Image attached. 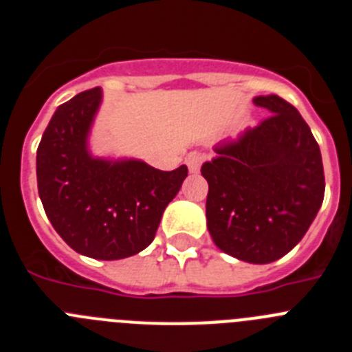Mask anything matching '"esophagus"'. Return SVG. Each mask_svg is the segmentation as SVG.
<instances>
[{"label": "esophagus", "instance_id": "obj_1", "mask_svg": "<svg viewBox=\"0 0 352 352\" xmlns=\"http://www.w3.org/2000/svg\"><path fill=\"white\" fill-rule=\"evenodd\" d=\"M186 166H188V170L190 173H199V169H201V164H203V155L201 153H190L188 157L185 158Z\"/></svg>", "mask_w": 352, "mask_h": 352}]
</instances>
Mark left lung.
Masks as SVG:
<instances>
[{"label":"left lung","mask_w":352,"mask_h":352,"mask_svg":"<svg viewBox=\"0 0 352 352\" xmlns=\"http://www.w3.org/2000/svg\"><path fill=\"white\" fill-rule=\"evenodd\" d=\"M272 116L204 162L206 219L214 245L245 263L284 257L309 231L324 199L319 144L296 107L278 95L256 96Z\"/></svg>","instance_id":"obj_1"}]
</instances>
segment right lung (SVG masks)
<instances>
[{
    "mask_svg": "<svg viewBox=\"0 0 352 352\" xmlns=\"http://www.w3.org/2000/svg\"><path fill=\"white\" fill-rule=\"evenodd\" d=\"M100 102L102 89L93 88L56 109L36 149V183L45 214L68 247L116 261L153 241L188 169L91 157L88 133Z\"/></svg>",
    "mask_w": 352,
    "mask_h": 352,
    "instance_id": "right-lung-1",
    "label": "right lung"
}]
</instances>
